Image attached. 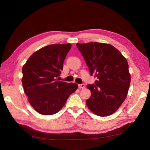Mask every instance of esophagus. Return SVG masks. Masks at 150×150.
<instances>
[{
  "label": "esophagus",
  "mask_w": 150,
  "mask_h": 150,
  "mask_svg": "<svg viewBox=\"0 0 150 150\" xmlns=\"http://www.w3.org/2000/svg\"><path fill=\"white\" fill-rule=\"evenodd\" d=\"M85 84H81V85H78V87L79 88H85Z\"/></svg>",
  "instance_id": "esophagus-1"
}]
</instances>
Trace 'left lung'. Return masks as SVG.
I'll return each mask as SVG.
<instances>
[{"instance_id": "left-lung-1", "label": "left lung", "mask_w": 150, "mask_h": 150, "mask_svg": "<svg viewBox=\"0 0 150 150\" xmlns=\"http://www.w3.org/2000/svg\"><path fill=\"white\" fill-rule=\"evenodd\" d=\"M91 75L97 80L88 85L91 96L86 104L101 117L112 115L125 101L130 85L126 59L110 44L99 42L77 44Z\"/></svg>"}]
</instances>
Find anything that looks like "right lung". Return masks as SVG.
<instances>
[{
    "mask_svg": "<svg viewBox=\"0 0 150 150\" xmlns=\"http://www.w3.org/2000/svg\"><path fill=\"white\" fill-rule=\"evenodd\" d=\"M71 44L45 46L30 56L22 67V86L28 101L39 114L58 112L78 85L56 79L60 76Z\"/></svg>",
    "mask_w": 150,
    "mask_h": 150,
    "instance_id": "1",
    "label": "right lung"
}]
</instances>
